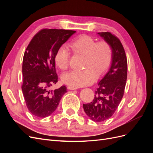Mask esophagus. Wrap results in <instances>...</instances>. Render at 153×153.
Here are the masks:
<instances>
[{
	"mask_svg": "<svg viewBox=\"0 0 153 153\" xmlns=\"http://www.w3.org/2000/svg\"><path fill=\"white\" fill-rule=\"evenodd\" d=\"M68 89L69 90H76V89H77V87H73V86H71V85H69V86L68 87Z\"/></svg>",
	"mask_w": 153,
	"mask_h": 153,
	"instance_id": "esophagus-1",
	"label": "esophagus"
}]
</instances>
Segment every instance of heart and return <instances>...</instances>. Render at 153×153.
<instances>
[{
    "label": "heart",
    "instance_id": "b5f03b06",
    "mask_svg": "<svg viewBox=\"0 0 153 153\" xmlns=\"http://www.w3.org/2000/svg\"><path fill=\"white\" fill-rule=\"evenodd\" d=\"M74 53L85 56L84 71H71L62 76V81L71 86L79 87L91 85L94 82L95 74L99 76L107 69L112 61V52L105 41L96 43L89 36H82L69 45ZM69 52L64 47H59L55 52L54 62L59 69L65 70L69 64Z\"/></svg>",
    "mask_w": 153,
    "mask_h": 153
}]
</instances>
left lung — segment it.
<instances>
[{"instance_id": "8db88e82", "label": "left lung", "mask_w": 153, "mask_h": 153, "mask_svg": "<svg viewBox=\"0 0 153 153\" xmlns=\"http://www.w3.org/2000/svg\"><path fill=\"white\" fill-rule=\"evenodd\" d=\"M110 46L112 61L108 71L100 77L94 100L84 104L85 114L92 121L102 122L112 117L124 94L128 64L124 48L119 39L110 32L98 33Z\"/></svg>"}]
</instances>
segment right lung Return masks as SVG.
<instances>
[{"label":"right lung","instance_id":"obj_1","mask_svg":"<svg viewBox=\"0 0 153 153\" xmlns=\"http://www.w3.org/2000/svg\"><path fill=\"white\" fill-rule=\"evenodd\" d=\"M75 32L43 29L34 36L26 49L23 59L22 89L27 108L34 116L44 118L53 114L67 92L64 85L54 91L50 87L58 82L55 52Z\"/></svg>","mask_w":153,"mask_h":153}]
</instances>
